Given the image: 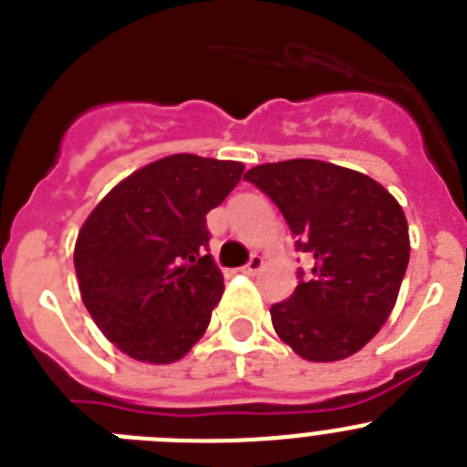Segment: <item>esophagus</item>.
<instances>
[{"mask_svg":"<svg viewBox=\"0 0 467 467\" xmlns=\"http://www.w3.org/2000/svg\"><path fill=\"white\" fill-rule=\"evenodd\" d=\"M262 266H264V257H259V254H253V257H250V262L243 266V274L254 275L259 269H262Z\"/></svg>","mask_w":467,"mask_h":467,"instance_id":"34e87169","label":"esophagus"}]
</instances>
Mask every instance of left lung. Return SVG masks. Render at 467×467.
Returning a JSON list of instances; mask_svg holds the SVG:
<instances>
[{"label": "left lung", "instance_id": "8db88e82", "mask_svg": "<svg viewBox=\"0 0 467 467\" xmlns=\"http://www.w3.org/2000/svg\"><path fill=\"white\" fill-rule=\"evenodd\" d=\"M247 182L278 205L299 269L290 299L271 306V323L296 356L332 362L353 356L381 329L410 264V226L386 189L358 171L313 159L264 163Z\"/></svg>", "mask_w": 467, "mask_h": 467}]
</instances>
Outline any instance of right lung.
Here are the masks:
<instances>
[{
  "mask_svg": "<svg viewBox=\"0 0 467 467\" xmlns=\"http://www.w3.org/2000/svg\"><path fill=\"white\" fill-rule=\"evenodd\" d=\"M241 177L238 161L172 154L128 175L88 214L74 245L81 299L126 356L168 365L203 337L224 290L205 214Z\"/></svg>",
  "mask_w": 467,
  "mask_h": 467,
  "instance_id": "right-lung-1",
  "label": "right lung"
}]
</instances>
